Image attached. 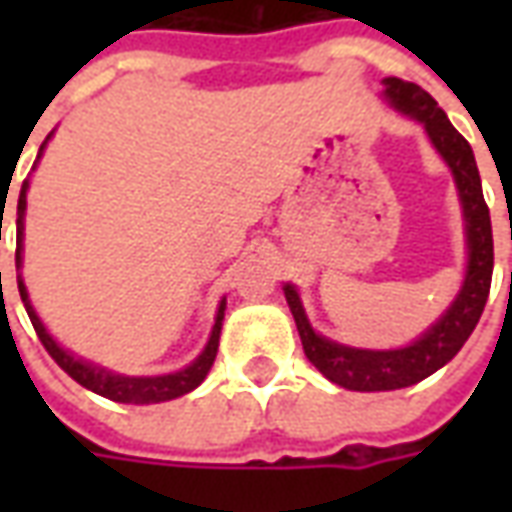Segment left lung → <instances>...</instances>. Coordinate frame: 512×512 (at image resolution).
Listing matches in <instances>:
<instances>
[{
  "instance_id": "obj_1",
  "label": "left lung",
  "mask_w": 512,
  "mask_h": 512,
  "mask_svg": "<svg viewBox=\"0 0 512 512\" xmlns=\"http://www.w3.org/2000/svg\"><path fill=\"white\" fill-rule=\"evenodd\" d=\"M381 84H384L386 104L397 109L400 115L417 120L419 126L425 128L430 145L436 147V153L450 167L463 213L466 274H463L461 290L452 299L450 307L441 312L417 340H411L403 348H389V351L354 348V345H343L318 334L304 312L296 285H290V282L282 285L307 359L332 384L354 389V392L403 389V386L433 376L436 370L447 365L452 356L461 351L480 321L485 301H488V290H491V274H494L491 216H488V205L483 200V183H480L472 147L452 128L447 115L441 112V106L419 84L403 82L397 76H386Z\"/></svg>"
}]
</instances>
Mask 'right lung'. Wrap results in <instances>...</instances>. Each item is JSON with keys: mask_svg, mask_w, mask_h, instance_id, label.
<instances>
[{"mask_svg": "<svg viewBox=\"0 0 512 512\" xmlns=\"http://www.w3.org/2000/svg\"><path fill=\"white\" fill-rule=\"evenodd\" d=\"M49 139L51 134L46 136V142L40 145L38 161L40 156H43L46 145H49ZM38 161H35V167H38ZM27 191H29V178L21 183V194H18L16 271H21V266H24V216H27ZM0 282H2V274H0ZM18 293H21V301H24V307H27L29 321H32V326H35V332H38L43 348L49 351L51 359H54V362H57V365H60L62 370L76 381V384H82L84 389H90V392H95V395L109 397V400H115V403H134V406H147V403L175 400V397L180 395H189L191 389H197V386L205 381L208 370L213 367V359H216V351H219V334H222L224 307H227V299L219 301V310H216V318H213L211 337H208L205 348H202L200 356H197L191 365L180 367V370H175V373H164V376H123V373H115V370H109V367L95 365V362H90V359H82V356H76L73 351H68V348H62V345L51 337L49 329L43 326V321L38 318V312H35L32 301H29L27 285H24L21 274H18Z\"/></svg>", "mask_w": 512, "mask_h": 512, "instance_id": "right-lung-1", "label": "right lung"}]
</instances>
